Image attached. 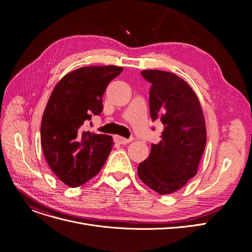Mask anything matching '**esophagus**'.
Listing matches in <instances>:
<instances>
[{"instance_id":"1","label":"esophagus","mask_w":252,"mask_h":252,"mask_svg":"<svg viewBox=\"0 0 252 252\" xmlns=\"http://www.w3.org/2000/svg\"><path fill=\"white\" fill-rule=\"evenodd\" d=\"M116 139H117L118 143H121V144H127V143H130L131 141H133V140H134V138H129V139H126V138H123V137H117Z\"/></svg>"}]
</instances>
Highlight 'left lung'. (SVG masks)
<instances>
[{
	"label": "left lung",
	"instance_id": "8db88e82",
	"mask_svg": "<svg viewBox=\"0 0 252 252\" xmlns=\"http://www.w3.org/2000/svg\"><path fill=\"white\" fill-rule=\"evenodd\" d=\"M141 74L151 83L152 122L160 119L164 128L160 142L151 145L148 158L139 164L138 175L152 190L169 194L197 173L206 145L204 116L194 91L178 75L154 69Z\"/></svg>",
	"mask_w": 252,
	"mask_h": 252
}]
</instances>
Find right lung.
I'll return each instance as SVG.
<instances>
[{
  "mask_svg": "<svg viewBox=\"0 0 252 252\" xmlns=\"http://www.w3.org/2000/svg\"><path fill=\"white\" fill-rule=\"evenodd\" d=\"M118 66H89L66 74L53 90L42 118L41 144L50 168L75 188L94 178L111 152L113 139L91 134L86 126L103 110L108 84Z\"/></svg>",
  "mask_w": 252,
  "mask_h": 252,
  "instance_id": "obj_1",
  "label": "right lung"
}]
</instances>
